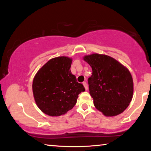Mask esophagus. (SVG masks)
Wrapping results in <instances>:
<instances>
[{
    "instance_id": "obj_1",
    "label": "esophagus",
    "mask_w": 151,
    "mask_h": 151,
    "mask_svg": "<svg viewBox=\"0 0 151 151\" xmlns=\"http://www.w3.org/2000/svg\"><path fill=\"white\" fill-rule=\"evenodd\" d=\"M83 84L84 86H85V90H86V91H87V90H88V85H87V84H86V82H83Z\"/></svg>"
}]
</instances>
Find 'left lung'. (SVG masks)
<instances>
[{
	"instance_id": "left-lung-1",
	"label": "left lung",
	"mask_w": 151,
	"mask_h": 151,
	"mask_svg": "<svg viewBox=\"0 0 151 151\" xmlns=\"http://www.w3.org/2000/svg\"><path fill=\"white\" fill-rule=\"evenodd\" d=\"M83 60L93 70L88 83L95 108L106 116L122 113L133 96V81L129 69L106 55L93 53L84 56Z\"/></svg>"
}]
</instances>
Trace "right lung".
I'll use <instances>...</instances> for the list:
<instances>
[{"label": "right lung", "instance_id": "add662e5", "mask_svg": "<svg viewBox=\"0 0 151 151\" xmlns=\"http://www.w3.org/2000/svg\"><path fill=\"white\" fill-rule=\"evenodd\" d=\"M72 61V58L65 56L51 58L33 78L35 103L48 116L65 114L76 104L78 94L85 91L70 72Z\"/></svg>", "mask_w": 151, "mask_h": 151}]
</instances>
